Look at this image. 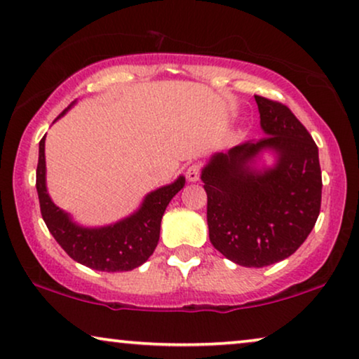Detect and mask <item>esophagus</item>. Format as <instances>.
Here are the masks:
<instances>
[{"label": "esophagus", "mask_w": 359, "mask_h": 359, "mask_svg": "<svg viewBox=\"0 0 359 359\" xmlns=\"http://www.w3.org/2000/svg\"><path fill=\"white\" fill-rule=\"evenodd\" d=\"M187 180H190V182H197V180H200V174H202V165L200 164H192L187 167Z\"/></svg>", "instance_id": "obj_1"}]
</instances>
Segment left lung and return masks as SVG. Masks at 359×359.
Here are the masks:
<instances>
[{"instance_id": "1", "label": "left lung", "mask_w": 359, "mask_h": 359, "mask_svg": "<svg viewBox=\"0 0 359 359\" xmlns=\"http://www.w3.org/2000/svg\"><path fill=\"white\" fill-rule=\"evenodd\" d=\"M266 137L210 157L202 170L210 241L245 267H264L294 255L315 226L322 203L318 147L285 104L255 95ZM262 150L276 154L257 170Z\"/></svg>"}]
</instances>
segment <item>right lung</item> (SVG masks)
I'll return each mask as SVG.
<instances>
[{"instance_id": "add662e5", "label": "right lung", "mask_w": 359, "mask_h": 359, "mask_svg": "<svg viewBox=\"0 0 359 359\" xmlns=\"http://www.w3.org/2000/svg\"><path fill=\"white\" fill-rule=\"evenodd\" d=\"M67 109L57 119L64 116ZM44 149L46 136L39 142L36 189L39 195L42 218L62 250L74 261L95 271H131L144 264L159 243L161 219L167 205L180 189H184V177L180 175L174 184L147 194L140 210L131 217L109 226L83 228L72 222L69 213L57 207L47 194Z\"/></svg>"}]
</instances>
